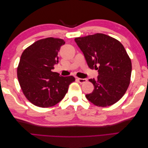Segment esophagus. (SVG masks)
Here are the masks:
<instances>
[{"label": "esophagus", "mask_w": 148, "mask_h": 148, "mask_svg": "<svg viewBox=\"0 0 148 148\" xmlns=\"http://www.w3.org/2000/svg\"><path fill=\"white\" fill-rule=\"evenodd\" d=\"M77 80L78 81V82L79 83H81V84L84 83H86L87 82V79L86 78H78Z\"/></svg>", "instance_id": "34e87169"}]
</instances>
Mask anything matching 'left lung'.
Returning <instances> with one entry per match:
<instances>
[{
    "mask_svg": "<svg viewBox=\"0 0 148 148\" xmlns=\"http://www.w3.org/2000/svg\"><path fill=\"white\" fill-rule=\"evenodd\" d=\"M88 66L98 71L97 78L89 79L95 89L86 95L99 107L115 104L123 97L130 84L132 62L118 40L102 33L75 39Z\"/></svg>",
    "mask_w": 148,
    "mask_h": 148,
    "instance_id": "obj_1",
    "label": "left lung"
}]
</instances>
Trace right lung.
Segmentation results:
<instances>
[{
  "label": "right lung",
  "mask_w": 148,
  "mask_h": 148,
  "mask_svg": "<svg viewBox=\"0 0 148 148\" xmlns=\"http://www.w3.org/2000/svg\"><path fill=\"white\" fill-rule=\"evenodd\" d=\"M63 39L47 38L39 40L26 48L20 57L17 77L23 92L33 104L49 107L61 101L75 78L73 76L62 77L53 72L59 63Z\"/></svg>",
  "instance_id": "obj_1"
}]
</instances>
